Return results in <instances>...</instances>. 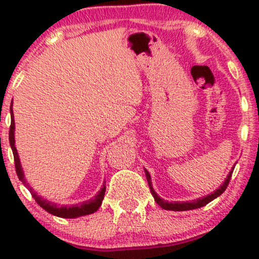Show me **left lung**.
Listing matches in <instances>:
<instances>
[{
    "label": "left lung",
    "instance_id": "1",
    "mask_svg": "<svg viewBox=\"0 0 259 259\" xmlns=\"http://www.w3.org/2000/svg\"><path fill=\"white\" fill-rule=\"evenodd\" d=\"M233 169H234V166H233V168H232V170L229 171V174H228V176H227V178L223 182V184H222L221 187L218 188V189L214 190L213 193H210V194L205 195V197L199 198V199L192 200V202H170V203H169L168 200L161 199V198L159 197L158 194H156L155 190L153 189V184H151L150 174H149V171L146 170L145 168H144V171H145V176H146V180H148L149 188H150L151 195H153V197H154V200H155V202L158 203V204L160 205V207L163 208V209H165V210H174V211H182V210H192V209H197V208L204 207V205H207L208 203L211 202V200H214V199H215V198H218L219 195L223 194V192L227 189V187H228L229 180H231V177H232V173H233Z\"/></svg>",
    "mask_w": 259,
    "mask_h": 259
}]
</instances>
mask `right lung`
<instances>
[{
    "mask_svg": "<svg viewBox=\"0 0 259 259\" xmlns=\"http://www.w3.org/2000/svg\"><path fill=\"white\" fill-rule=\"evenodd\" d=\"M10 113H11V126H10V145H11L12 153H14V158H15V166H16V173L18 179L22 182V184L27 188L28 190L32 194L33 199L36 200L38 205H40L42 209H45L46 211H49L50 214L52 215L60 217V218H77V217H82V215H88V214L94 213L100 208L101 203H103L104 195H105V190L106 187L103 185L100 190L98 192V194L93 198V199H89L86 202L80 203V204H74V205H57L56 203H52L50 200L45 199V198L40 197L37 195V193L33 192L32 188L30 187V184L27 183V180L25 178V174H23L22 170V165H21L20 158H18V153L17 149L15 146V119H14V110H12V104L11 108H10Z\"/></svg>",
    "mask_w": 259,
    "mask_h": 259,
    "instance_id": "obj_1",
    "label": "right lung"
}]
</instances>
